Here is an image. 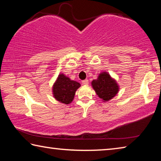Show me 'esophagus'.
Returning <instances> with one entry per match:
<instances>
[{"instance_id": "1", "label": "esophagus", "mask_w": 161, "mask_h": 161, "mask_svg": "<svg viewBox=\"0 0 161 161\" xmlns=\"http://www.w3.org/2000/svg\"><path fill=\"white\" fill-rule=\"evenodd\" d=\"M81 82H82L83 84H85V85H87V84H89V81H88V80H83L82 81H81Z\"/></svg>"}]
</instances>
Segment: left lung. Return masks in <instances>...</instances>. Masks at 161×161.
Masks as SVG:
<instances>
[{
    "label": "left lung",
    "mask_w": 161,
    "mask_h": 161,
    "mask_svg": "<svg viewBox=\"0 0 161 161\" xmlns=\"http://www.w3.org/2000/svg\"><path fill=\"white\" fill-rule=\"evenodd\" d=\"M92 86L100 99L108 102L117 94L119 90L118 84L107 72H102L97 80L92 81Z\"/></svg>",
    "instance_id": "left-lung-1"
}]
</instances>
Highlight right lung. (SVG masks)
<instances>
[{"label":"right lung","mask_w":161,"mask_h":161,"mask_svg":"<svg viewBox=\"0 0 161 161\" xmlns=\"http://www.w3.org/2000/svg\"><path fill=\"white\" fill-rule=\"evenodd\" d=\"M80 84L71 80L64 74L59 75L53 87V97L64 104H69L74 99L75 92L80 87Z\"/></svg>","instance_id":"1"}]
</instances>
